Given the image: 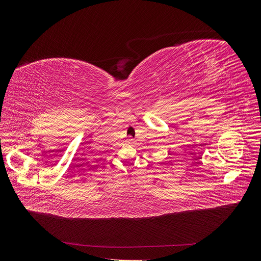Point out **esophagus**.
Returning a JSON list of instances; mask_svg holds the SVG:
<instances>
[{
    "instance_id": "esophagus-1",
    "label": "esophagus",
    "mask_w": 261,
    "mask_h": 261,
    "mask_svg": "<svg viewBox=\"0 0 261 261\" xmlns=\"http://www.w3.org/2000/svg\"><path fill=\"white\" fill-rule=\"evenodd\" d=\"M133 141H134V139H133V138H128V139H127V143H129V144H130V143H133Z\"/></svg>"
}]
</instances>
